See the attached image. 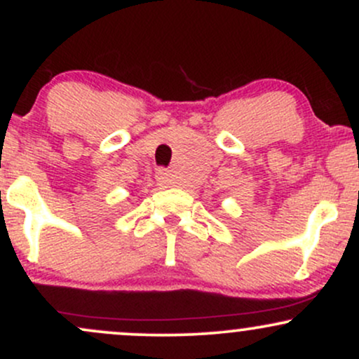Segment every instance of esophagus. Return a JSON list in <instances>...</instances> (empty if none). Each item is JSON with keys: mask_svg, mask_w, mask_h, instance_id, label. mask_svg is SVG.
Wrapping results in <instances>:
<instances>
[{"mask_svg": "<svg viewBox=\"0 0 359 359\" xmlns=\"http://www.w3.org/2000/svg\"><path fill=\"white\" fill-rule=\"evenodd\" d=\"M156 180H158L160 185H172V175L167 168H160L156 172Z\"/></svg>", "mask_w": 359, "mask_h": 359, "instance_id": "obj_1", "label": "esophagus"}]
</instances>
